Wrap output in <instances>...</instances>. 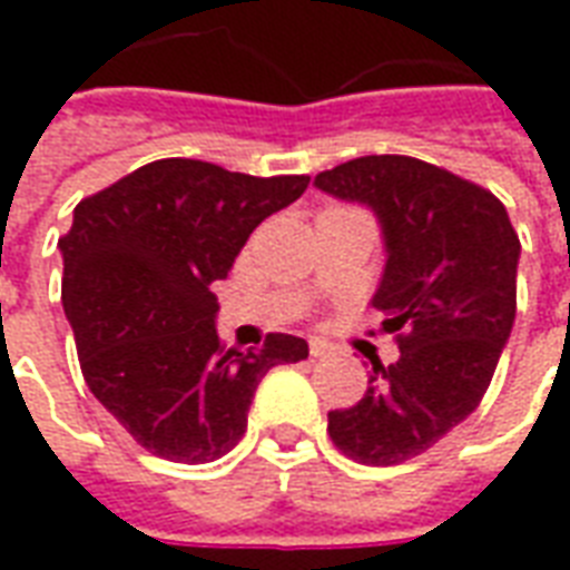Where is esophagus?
<instances>
[{"label": "esophagus", "instance_id": "esophagus-1", "mask_svg": "<svg viewBox=\"0 0 570 570\" xmlns=\"http://www.w3.org/2000/svg\"><path fill=\"white\" fill-rule=\"evenodd\" d=\"M311 357H326V354H333V345L330 342H323V338H311Z\"/></svg>", "mask_w": 570, "mask_h": 570}]
</instances>
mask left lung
<instances>
[{
    "instance_id": "8db88e82",
    "label": "left lung",
    "mask_w": 570,
    "mask_h": 570,
    "mask_svg": "<svg viewBox=\"0 0 570 570\" xmlns=\"http://www.w3.org/2000/svg\"><path fill=\"white\" fill-rule=\"evenodd\" d=\"M314 186L360 204L382 228L384 274L372 305L400 333V360L375 363L354 409L330 412V436L360 464L428 452L473 415L515 321L519 237L503 204L419 158L366 155Z\"/></svg>"
}]
</instances>
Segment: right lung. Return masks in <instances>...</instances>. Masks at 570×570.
<instances>
[{"label": "right lung", "mask_w": 570, "mask_h": 570, "mask_svg": "<svg viewBox=\"0 0 570 570\" xmlns=\"http://www.w3.org/2000/svg\"><path fill=\"white\" fill-rule=\"evenodd\" d=\"M308 188V176H249L164 158L85 198L57 244L63 311L91 394L142 449L207 464L235 449L256 387L308 357L298 335L225 351V281L253 228Z\"/></svg>", "instance_id": "right-lung-1"}]
</instances>
